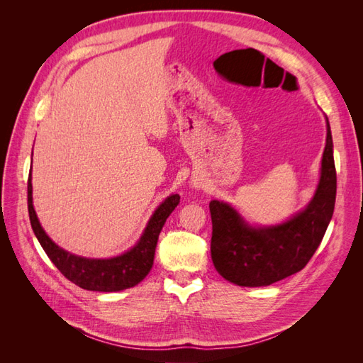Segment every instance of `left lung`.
Segmentation results:
<instances>
[{"label": "left lung", "instance_id": "1", "mask_svg": "<svg viewBox=\"0 0 363 363\" xmlns=\"http://www.w3.org/2000/svg\"><path fill=\"white\" fill-rule=\"evenodd\" d=\"M336 200L333 140L327 121V144L321 179L311 204L291 221L277 227L252 228L236 211L211 201V252L216 271L239 286H268L301 271L320 247Z\"/></svg>", "mask_w": 363, "mask_h": 363}]
</instances>
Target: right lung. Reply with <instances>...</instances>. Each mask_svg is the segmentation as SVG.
I'll return each instance as SVG.
<instances>
[{
    "label": "right lung",
    "instance_id": "obj_1",
    "mask_svg": "<svg viewBox=\"0 0 363 363\" xmlns=\"http://www.w3.org/2000/svg\"><path fill=\"white\" fill-rule=\"evenodd\" d=\"M27 192L31 228L39 244L45 250L47 256L69 281L83 289L96 292H116L133 288L135 284L147 277L152 262H155V251L160 230L167 223V218L180 203V195L175 194L168 196L151 216L139 242L123 256L112 259H84L62 250L43 232L35 208H33L31 175L28 177Z\"/></svg>",
    "mask_w": 363,
    "mask_h": 363
}]
</instances>
